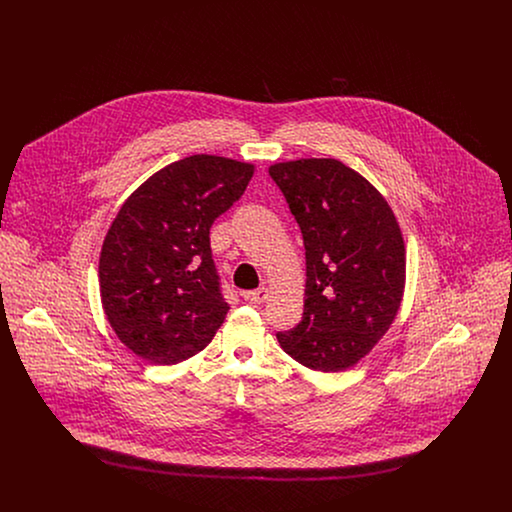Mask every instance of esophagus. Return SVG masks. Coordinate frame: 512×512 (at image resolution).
Segmentation results:
<instances>
[{
  "instance_id": "obj_1",
  "label": "esophagus",
  "mask_w": 512,
  "mask_h": 512,
  "mask_svg": "<svg viewBox=\"0 0 512 512\" xmlns=\"http://www.w3.org/2000/svg\"><path fill=\"white\" fill-rule=\"evenodd\" d=\"M242 297H244L245 301H249V303H265L268 299V288H259V290H251V292L242 293Z\"/></svg>"
}]
</instances>
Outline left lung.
I'll use <instances>...</instances> for the list:
<instances>
[{
    "instance_id": "left-lung-1",
    "label": "left lung",
    "mask_w": 512,
    "mask_h": 512,
    "mask_svg": "<svg viewBox=\"0 0 512 512\" xmlns=\"http://www.w3.org/2000/svg\"><path fill=\"white\" fill-rule=\"evenodd\" d=\"M297 220L307 261L301 322L278 332L307 368L338 372L388 332L405 288V244L388 201L336 159L268 169Z\"/></svg>"
}]
</instances>
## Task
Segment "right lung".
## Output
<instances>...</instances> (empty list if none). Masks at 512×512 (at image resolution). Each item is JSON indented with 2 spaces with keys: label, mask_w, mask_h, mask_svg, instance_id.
Segmentation results:
<instances>
[{
  "label": "right lung",
  "mask_w": 512,
  "mask_h": 512,
  "mask_svg": "<svg viewBox=\"0 0 512 512\" xmlns=\"http://www.w3.org/2000/svg\"><path fill=\"white\" fill-rule=\"evenodd\" d=\"M251 176L249 163L192 155L124 201L101 247L99 290L109 324L138 357L176 365L217 334L230 307L209 230Z\"/></svg>",
  "instance_id": "obj_1"
}]
</instances>
